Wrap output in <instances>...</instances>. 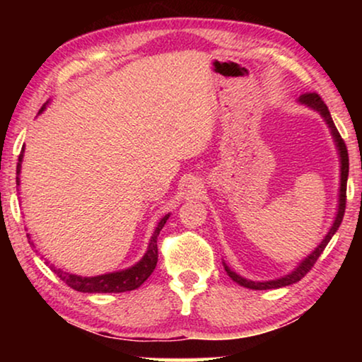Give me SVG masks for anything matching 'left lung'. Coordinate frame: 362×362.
<instances>
[{
	"label": "left lung",
	"instance_id": "obj_1",
	"mask_svg": "<svg viewBox=\"0 0 362 362\" xmlns=\"http://www.w3.org/2000/svg\"><path fill=\"white\" fill-rule=\"evenodd\" d=\"M300 102L301 103H306V105L311 107V108H315L316 112L321 113V117L325 118L326 123H328V127L331 128V133H333V136H334V140H336V145H338L339 156H341V189H339V209H338V214H336L334 224L329 229L328 235H326L325 240L321 242L318 247H316L313 254L306 257V259L301 262L298 267H296L295 272H291L290 275L284 276V279L272 280V281H250V280L242 279V276L234 274V272H232L229 267H226V272H227V274H229L230 279L234 280L235 284H239L240 286H245V288H252V290L280 288V286H286V285H291V284H296V281H300L311 270V267L316 264V260L320 259V255L323 254V250L326 249V245H328V242L331 240V237L334 235V232L338 230V227L341 226V221H343L344 209H346V185H348V173H349L348 148H346V143H344L343 138H341L338 128L334 127V122H333V118H331V113L328 110V107H326V103L323 102V98H321L318 93H316V92H306V93H303V95H300Z\"/></svg>",
	"mask_w": 362,
	"mask_h": 362
}]
</instances>
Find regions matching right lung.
<instances>
[{
	"label": "right lung",
	"instance_id": "right-lung-1",
	"mask_svg": "<svg viewBox=\"0 0 362 362\" xmlns=\"http://www.w3.org/2000/svg\"><path fill=\"white\" fill-rule=\"evenodd\" d=\"M21 161H23V151L18 158L16 185H19ZM168 217H170V214H166L160 222H158V227L155 229V234H153V237H151L150 245H148L145 257H143V259L138 262L136 265H133L132 269H127L123 272H115V274L98 275V276H78V275L67 274V272L56 269V267H51V269L54 270V274H56L62 281H66L71 288L77 290V291H83V293H122V291L135 290L148 279V276L153 274V270H155L156 262H158V242L156 240H158V235H160V230L163 229V226L166 224Z\"/></svg>",
	"mask_w": 362,
	"mask_h": 362
}]
</instances>
